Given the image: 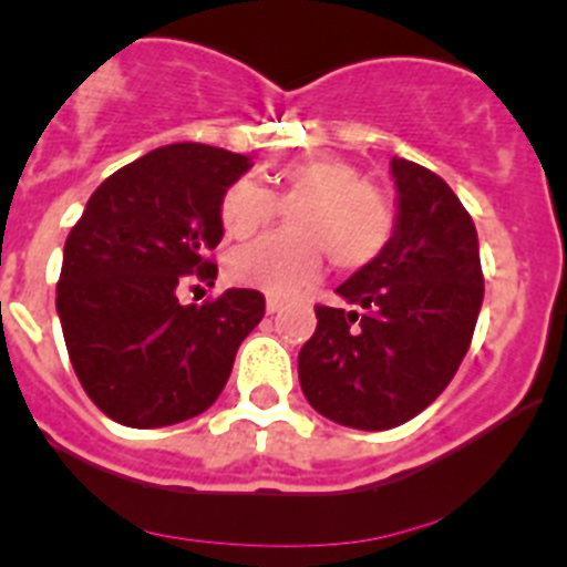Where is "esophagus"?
<instances>
[{
	"label": "esophagus",
	"mask_w": 567,
	"mask_h": 567,
	"mask_svg": "<svg viewBox=\"0 0 567 567\" xmlns=\"http://www.w3.org/2000/svg\"><path fill=\"white\" fill-rule=\"evenodd\" d=\"M280 307H284V298H280V295H275V292H269L267 295V312L275 315Z\"/></svg>",
	"instance_id": "obj_1"
}]
</instances>
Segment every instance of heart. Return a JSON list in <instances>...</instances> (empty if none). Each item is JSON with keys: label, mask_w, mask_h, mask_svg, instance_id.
I'll use <instances>...</instances> for the list:
<instances>
[{"label": "heart", "mask_w": 567, "mask_h": 567, "mask_svg": "<svg viewBox=\"0 0 567 567\" xmlns=\"http://www.w3.org/2000/svg\"><path fill=\"white\" fill-rule=\"evenodd\" d=\"M278 195L255 178L240 175L221 195V224L233 238H249L269 227L284 204L292 233L267 235L235 249L227 260L229 278L269 292H298L323 267V249L334 267L360 269L385 249L394 215L385 195L365 182L354 164L334 155L292 158L275 169Z\"/></svg>", "instance_id": "heart-1"}]
</instances>
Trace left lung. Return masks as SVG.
<instances>
[{
    "mask_svg": "<svg viewBox=\"0 0 567 567\" xmlns=\"http://www.w3.org/2000/svg\"><path fill=\"white\" fill-rule=\"evenodd\" d=\"M398 224L383 252L340 284L352 309L315 307L298 354L315 412L383 432L412 420L452 383L483 307L477 229L432 169L392 158Z\"/></svg>",
    "mask_w": 567,
    "mask_h": 567,
    "instance_id": "left-lung-1",
    "label": "left lung"
}]
</instances>
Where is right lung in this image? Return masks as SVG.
Listing matches in <instances>:
<instances>
[{
	"label": "right lung",
	"mask_w": 567,
	"mask_h": 567,
	"mask_svg": "<svg viewBox=\"0 0 567 567\" xmlns=\"http://www.w3.org/2000/svg\"><path fill=\"white\" fill-rule=\"evenodd\" d=\"M247 155L169 144L115 169L64 240L56 309L70 363L115 423L162 429L207 412L235 352L264 318L258 289L184 307L189 280L213 287L218 207Z\"/></svg>",
	"instance_id": "1"
}]
</instances>
